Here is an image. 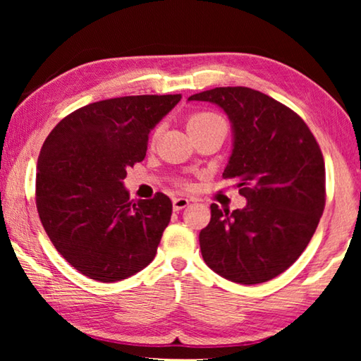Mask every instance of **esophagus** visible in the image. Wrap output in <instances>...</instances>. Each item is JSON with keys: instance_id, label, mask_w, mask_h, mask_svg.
I'll list each match as a JSON object with an SVG mask.
<instances>
[{"instance_id": "esophagus-1", "label": "esophagus", "mask_w": 361, "mask_h": 361, "mask_svg": "<svg viewBox=\"0 0 361 361\" xmlns=\"http://www.w3.org/2000/svg\"><path fill=\"white\" fill-rule=\"evenodd\" d=\"M186 205H189V200L186 197H175L173 199V210L175 212L183 210Z\"/></svg>"}]
</instances>
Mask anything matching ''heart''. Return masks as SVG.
<instances>
[{"label": "heart", "instance_id": "obj_1", "mask_svg": "<svg viewBox=\"0 0 361 361\" xmlns=\"http://www.w3.org/2000/svg\"><path fill=\"white\" fill-rule=\"evenodd\" d=\"M215 121H221V119H219L216 114H212V113H199V114H194V116H191V118H189V121H188V130H192V129H195V127L210 124V122H215Z\"/></svg>", "mask_w": 361, "mask_h": 361}]
</instances>
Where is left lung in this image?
Segmentation results:
<instances>
[{"label":"left lung","mask_w":361,"mask_h":361,"mask_svg":"<svg viewBox=\"0 0 361 361\" xmlns=\"http://www.w3.org/2000/svg\"><path fill=\"white\" fill-rule=\"evenodd\" d=\"M189 102L228 114L232 152L223 178L239 181L245 209L219 210L200 231L202 258L218 276L242 285L286 271L312 239L325 209V162L312 132L288 106L250 87H215Z\"/></svg>","instance_id":"obj_1"}]
</instances>
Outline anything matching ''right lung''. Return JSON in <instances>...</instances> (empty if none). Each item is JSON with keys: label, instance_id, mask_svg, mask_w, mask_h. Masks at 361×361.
<instances>
[{"label": "right lung", "instance_id": "right-lung-1", "mask_svg": "<svg viewBox=\"0 0 361 361\" xmlns=\"http://www.w3.org/2000/svg\"><path fill=\"white\" fill-rule=\"evenodd\" d=\"M181 95L90 103L49 133L38 157L36 209L57 252L85 277L111 283L154 259L172 200H130L127 169L142 162L154 129Z\"/></svg>", "mask_w": 361, "mask_h": 361}]
</instances>
